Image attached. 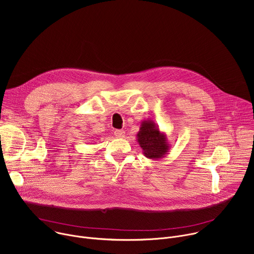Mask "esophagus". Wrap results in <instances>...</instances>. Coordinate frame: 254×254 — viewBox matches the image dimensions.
Returning a JSON list of instances; mask_svg holds the SVG:
<instances>
[{
	"instance_id": "obj_1",
	"label": "esophagus",
	"mask_w": 254,
	"mask_h": 254,
	"mask_svg": "<svg viewBox=\"0 0 254 254\" xmlns=\"http://www.w3.org/2000/svg\"><path fill=\"white\" fill-rule=\"evenodd\" d=\"M125 130H123V129H116L115 130V135L117 136V137H119V138H123L124 136H125Z\"/></svg>"
}]
</instances>
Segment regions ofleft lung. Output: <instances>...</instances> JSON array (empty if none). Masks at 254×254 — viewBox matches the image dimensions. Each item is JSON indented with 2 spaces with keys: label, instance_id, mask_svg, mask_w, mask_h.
Listing matches in <instances>:
<instances>
[{
  "label": "left lung",
  "instance_id": "1",
  "mask_svg": "<svg viewBox=\"0 0 254 254\" xmlns=\"http://www.w3.org/2000/svg\"><path fill=\"white\" fill-rule=\"evenodd\" d=\"M136 139L144 157L151 160H160L170 152L171 146L167 134L151 120H144L140 124Z\"/></svg>",
  "mask_w": 254,
  "mask_h": 254
}]
</instances>
